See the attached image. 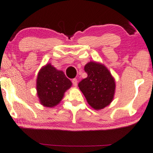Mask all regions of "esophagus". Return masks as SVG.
Segmentation results:
<instances>
[{
    "label": "esophagus",
    "instance_id": "1",
    "mask_svg": "<svg viewBox=\"0 0 153 153\" xmlns=\"http://www.w3.org/2000/svg\"><path fill=\"white\" fill-rule=\"evenodd\" d=\"M72 82H73V85L75 86V87H76L77 85H78V80H77L76 78H73V80H72Z\"/></svg>",
    "mask_w": 153,
    "mask_h": 153
}]
</instances>
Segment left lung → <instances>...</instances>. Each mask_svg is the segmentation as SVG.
Listing matches in <instances>:
<instances>
[{
  "mask_svg": "<svg viewBox=\"0 0 153 153\" xmlns=\"http://www.w3.org/2000/svg\"><path fill=\"white\" fill-rule=\"evenodd\" d=\"M88 77L78 83V87L88 104L95 110L108 106L115 94V82L110 73L103 65L90 62L85 65Z\"/></svg>",
  "mask_w": 153,
  "mask_h": 153,
  "instance_id": "1",
  "label": "left lung"
}]
</instances>
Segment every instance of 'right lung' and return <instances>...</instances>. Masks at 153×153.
<instances>
[{"mask_svg": "<svg viewBox=\"0 0 153 153\" xmlns=\"http://www.w3.org/2000/svg\"><path fill=\"white\" fill-rule=\"evenodd\" d=\"M36 83L40 103L48 108L58 104L64 93L72 85L63 72L58 71L50 64L41 68L38 73Z\"/></svg>", "mask_w": 153, "mask_h": 153, "instance_id": "add662e5", "label": "right lung"}]
</instances>
